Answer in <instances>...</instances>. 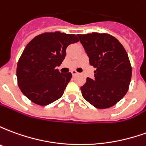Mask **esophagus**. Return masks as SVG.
Returning <instances> with one entry per match:
<instances>
[{"instance_id": "1", "label": "esophagus", "mask_w": 146, "mask_h": 146, "mask_svg": "<svg viewBox=\"0 0 146 146\" xmlns=\"http://www.w3.org/2000/svg\"><path fill=\"white\" fill-rule=\"evenodd\" d=\"M71 73H72L73 76H75V75H77V74H78V73L76 72V70H72V71H71Z\"/></svg>"}]
</instances>
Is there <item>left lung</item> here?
Masks as SVG:
<instances>
[{
	"label": "left lung",
	"mask_w": 146,
	"mask_h": 146,
	"mask_svg": "<svg viewBox=\"0 0 146 146\" xmlns=\"http://www.w3.org/2000/svg\"><path fill=\"white\" fill-rule=\"evenodd\" d=\"M77 36L90 65L96 69L94 80L88 77L80 88L83 97L98 109L112 107L128 91L132 70L127 53L119 40L108 33Z\"/></svg>",
	"instance_id": "obj_1"
}]
</instances>
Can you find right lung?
Listing matches in <instances>:
<instances>
[{
	"label": "right lung",
	"instance_id": "right-lung-1",
	"mask_svg": "<svg viewBox=\"0 0 146 146\" xmlns=\"http://www.w3.org/2000/svg\"><path fill=\"white\" fill-rule=\"evenodd\" d=\"M79 41L75 34L44 33L35 36L24 49L17 64L18 85L27 98L39 106H47L60 98L71 73H61L59 66L66 48Z\"/></svg>",
	"mask_w": 146,
	"mask_h": 146
}]
</instances>
